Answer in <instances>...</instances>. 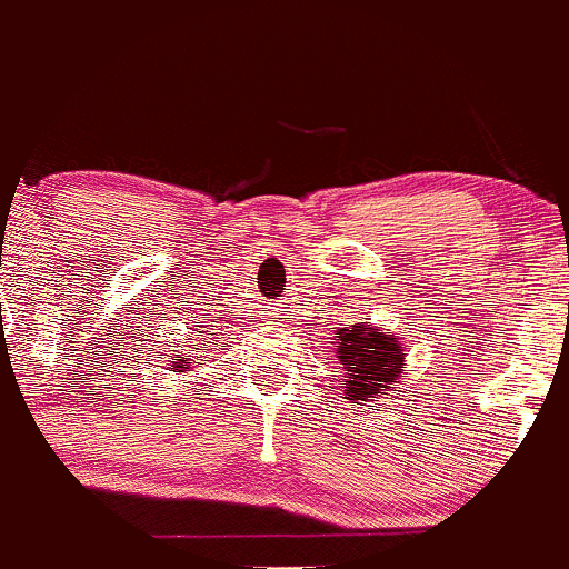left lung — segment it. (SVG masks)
<instances>
[{
  "label": "left lung",
  "instance_id": "left-lung-1",
  "mask_svg": "<svg viewBox=\"0 0 569 569\" xmlns=\"http://www.w3.org/2000/svg\"><path fill=\"white\" fill-rule=\"evenodd\" d=\"M335 355L346 370L343 392L351 403L387 395L390 385H398L406 365V346L398 332H385L370 321H360L335 332Z\"/></svg>",
  "mask_w": 569,
  "mask_h": 569
}]
</instances>
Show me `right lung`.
<instances>
[{"mask_svg": "<svg viewBox=\"0 0 569 569\" xmlns=\"http://www.w3.org/2000/svg\"><path fill=\"white\" fill-rule=\"evenodd\" d=\"M171 368H174V373H188L190 360H188V357H182V360H177L174 365H171Z\"/></svg>", "mask_w": 569, "mask_h": 569, "instance_id": "add662e5", "label": "right lung"}]
</instances>
